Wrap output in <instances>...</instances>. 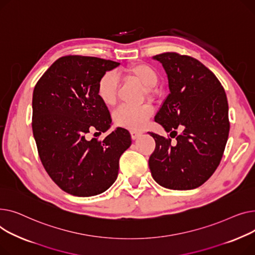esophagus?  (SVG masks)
Segmentation results:
<instances>
[{
    "instance_id": "esophagus-1",
    "label": "esophagus",
    "mask_w": 255,
    "mask_h": 255,
    "mask_svg": "<svg viewBox=\"0 0 255 255\" xmlns=\"http://www.w3.org/2000/svg\"><path fill=\"white\" fill-rule=\"evenodd\" d=\"M130 134H131V138L134 140V139H138V138L141 136L142 131L137 130V129H131V130H130Z\"/></svg>"
}]
</instances>
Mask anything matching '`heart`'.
<instances>
[{"instance_id": "heart-1", "label": "heart", "mask_w": 255, "mask_h": 255, "mask_svg": "<svg viewBox=\"0 0 255 255\" xmlns=\"http://www.w3.org/2000/svg\"><path fill=\"white\" fill-rule=\"evenodd\" d=\"M121 74L138 80L145 87L144 91L147 96H151L152 87L156 84L158 78L156 70L146 63L131 64L123 69ZM118 85L119 76L114 71L105 72L100 77L97 83V96L104 105L106 106L114 105ZM152 114V107L147 104L138 107L121 106L115 110L113 119L114 123L119 127L140 129L146 126Z\"/></svg>"}]
</instances>
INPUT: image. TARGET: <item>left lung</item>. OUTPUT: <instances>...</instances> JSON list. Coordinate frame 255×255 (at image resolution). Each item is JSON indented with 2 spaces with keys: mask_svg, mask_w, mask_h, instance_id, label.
I'll return each instance as SVG.
<instances>
[{
  "mask_svg": "<svg viewBox=\"0 0 255 255\" xmlns=\"http://www.w3.org/2000/svg\"><path fill=\"white\" fill-rule=\"evenodd\" d=\"M153 58L166 71L170 89L154 121L177 142L172 145L170 138L149 132L155 141L149 169L162 187L194 189L213 175L222 158L230 131L227 95L215 75L196 58L176 52ZM177 128L184 129L180 135Z\"/></svg>",
  "mask_w": 255,
  "mask_h": 255,
  "instance_id": "8db88e82",
  "label": "left lung"
}]
</instances>
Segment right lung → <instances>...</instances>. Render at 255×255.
I'll list each match as a JSON object with an SVG mask.
<instances>
[{"instance_id":"obj_1","label":"right lung","mask_w":255,"mask_h":255,"mask_svg":"<svg viewBox=\"0 0 255 255\" xmlns=\"http://www.w3.org/2000/svg\"><path fill=\"white\" fill-rule=\"evenodd\" d=\"M119 63L94 56L59 57L43 74L33 93V133L44 169L54 183L76 197L106 191L116 180L119 158L131 144L117 128L104 140L86 139L107 131L112 119L97 96L102 75Z\"/></svg>"}]
</instances>
